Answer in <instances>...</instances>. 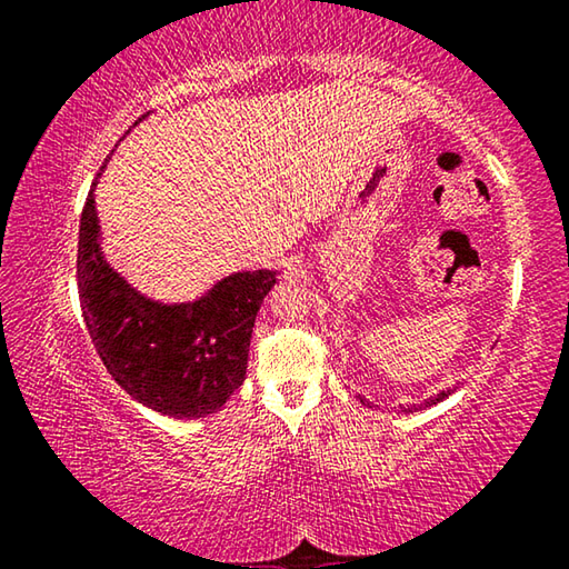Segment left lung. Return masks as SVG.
I'll return each mask as SVG.
<instances>
[{
	"mask_svg": "<svg viewBox=\"0 0 569 569\" xmlns=\"http://www.w3.org/2000/svg\"><path fill=\"white\" fill-rule=\"evenodd\" d=\"M457 389H447V391H439L437 397H429V399H423L421 403H411V407H403V411H421V409H427V407H435V403H439V401H445L447 397H451V393H455ZM361 401H366L363 397H359Z\"/></svg>",
	"mask_w": 569,
	"mask_h": 569,
	"instance_id": "8db88e82",
	"label": "left lung"
}]
</instances>
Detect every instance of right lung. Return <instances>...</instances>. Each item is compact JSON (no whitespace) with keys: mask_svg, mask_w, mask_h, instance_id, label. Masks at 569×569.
<instances>
[{"mask_svg":"<svg viewBox=\"0 0 569 569\" xmlns=\"http://www.w3.org/2000/svg\"><path fill=\"white\" fill-rule=\"evenodd\" d=\"M98 178L80 218L77 288L104 369L134 401L166 417L198 419L220 411L246 381L250 333L263 298L278 283L276 271L228 273L192 301L142 293L104 258L94 206Z\"/></svg>","mask_w":569,"mask_h":569,"instance_id":"1","label":"right lung"}]
</instances>
